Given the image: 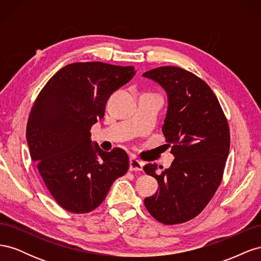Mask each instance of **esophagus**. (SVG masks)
I'll return each mask as SVG.
<instances>
[{"instance_id":"34e87169","label":"esophagus","mask_w":261,"mask_h":261,"mask_svg":"<svg viewBox=\"0 0 261 261\" xmlns=\"http://www.w3.org/2000/svg\"><path fill=\"white\" fill-rule=\"evenodd\" d=\"M143 162L138 161L135 158L129 159V170L130 171H143Z\"/></svg>"}]
</instances>
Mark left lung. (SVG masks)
<instances>
[{"label":"left lung","instance_id":"1","mask_svg":"<svg viewBox=\"0 0 261 261\" xmlns=\"http://www.w3.org/2000/svg\"><path fill=\"white\" fill-rule=\"evenodd\" d=\"M168 94L162 126L174 155L169 169L155 163L144 167L159 191L145 198V206L163 224L184 223L207 206L221 184L230 150L226 117L210 87L195 74L176 66H162L143 74Z\"/></svg>","mask_w":261,"mask_h":261}]
</instances>
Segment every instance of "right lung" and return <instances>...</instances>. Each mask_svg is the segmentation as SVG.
<instances>
[{"label": "right lung", "instance_id": "add662e5", "mask_svg": "<svg viewBox=\"0 0 261 261\" xmlns=\"http://www.w3.org/2000/svg\"><path fill=\"white\" fill-rule=\"evenodd\" d=\"M135 73L133 66L73 63L54 74L37 97L27 123L29 153L63 209H96L113 181L127 172V153L93 145L90 128L105 116L110 96Z\"/></svg>", "mask_w": 261, "mask_h": 261}]
</instances>
